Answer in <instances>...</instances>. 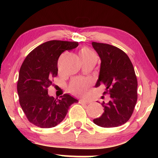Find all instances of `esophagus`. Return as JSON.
<instances>
[{
  "label": "esophagus",
  "instance_id": "obj_1",
  "mask_svg": "<svg viewBox=\"0 0 158 158\" xmlns=\"http://www.w3.org/2000/svg\"><path fill=\"white\" fill-rule=\"evenodd\" d=\"M79 102L80 104H87V105H88V104L89 103L88 101H87V100H83V99L79 100Z\"/></svg>",
  "mask_w": 158,
  "mask_h": 158
}]
</instances>
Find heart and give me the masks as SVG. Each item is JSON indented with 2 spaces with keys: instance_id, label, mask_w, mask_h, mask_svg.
Listing matches in <instances>:
<instances>
[{
  "instance_id": "b5f03b06",
  "label": "heart",
  "mask_w": 158,
  "mask_h": 158,
  "mask_svg": "<svg viewBox=\"0 0 158 158\" xmlns=\"http://www.w3.org/2000/svg\"><path fill=\"white\" fill-rule=\"evenodd\" d=\"M79 55L82 60H88L95 57V54L92 51L87 48H82L79 52ZM90 85V81L88 79L77 78L73 79L69 85V91L77 96L85 95L88 91V88Z\"/></svg>"
}]
</instances>
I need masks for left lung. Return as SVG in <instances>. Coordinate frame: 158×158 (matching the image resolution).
Returning a JSON list of instances; mask_svg holds the SVG:
<instances>
[{"label":"left lung","instance_id":"obj_1","mask_svg":"<svg viewBox=\"0 0 158 158\" xmlns=\"http://www.w3.org/2000/svg\"><path fill=\"white\" fill-rule=\"evenodd\" d=\"M94 49L101 60L96 88L106 87L104 94L110 95L109 102L103 101L104 113L93 120L103 127L122 126L130 118L137 101V79L129 57L122 50L105 43L92 42Z\"/></svg>","mask_w":158,"mask_h":158}]
</instances>
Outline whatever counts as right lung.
<instances>
[{
    "instance_id": "1",
    "label": "right lung",
    "mask_w": 158,
    "mask_h": 158,
    "mask_svg": "<svg viewBox=\"0 0 158 158\" xmlns=\"http://www.w3.org/2000/svg\"><path fill=\"white\" fill-rule=\"evenodd\" d=\"M78 45V42H45L33 49L22 63L17 85L19 101L27 119L35 126L55 127L64 119L69 106L79 102L69 94L56 100L48 91L52 79L58 75L60 56Z\"/></svg>"
}]
</instances>
